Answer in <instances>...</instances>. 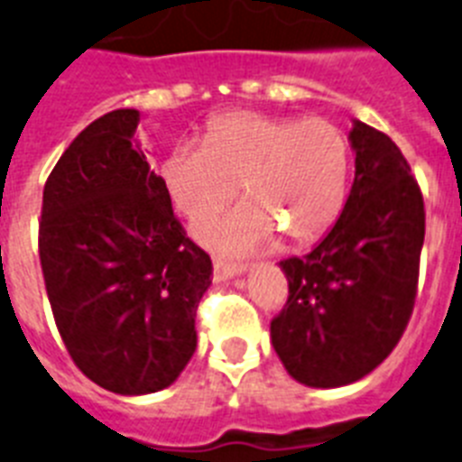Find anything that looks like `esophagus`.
Here are the masks:
<instances>
[{
    "label": "esophagus",
    "instance_id": "34e87169",
    "mask_svg": "<svg viewBox=\"0 0 462 462\" xmlns=\"http://www.w3.org/2000/svg\"><path fill=\"white\" fill-rule=\"evenodd\" d=\"M245 269L247 266H243V263H228L222 262V259H215V280L217 282H224V280L245 273Z\"/></svg>",
    "mask_w": 462,
    "mask_h": 462
}]
</instances>
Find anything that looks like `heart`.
<instances>
[{"label": "heart", "mask_w": 462, "mask_h": 462, "mask_svg": "<svg viewBox=\"0 0 462 462\" xmlns=\"http://www.w3.org/2000/svg\"><path fill=\"white\" fill-rule=\"evenodd\" d=\"M348 172V140L337 124L257 112L217 116L203 144H177L161 168L168 196L189 219L226 208L243 184L247 203L193 228L226 254L263 250L278 234L291 245L320 238L344 208Z\"/></svg>", "instance_id": "b5f03b06"}]
</instances>
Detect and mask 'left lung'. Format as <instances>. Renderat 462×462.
Listing matches in <instances>:
<instances>
[{
  "mask_svg": "<svg viewBox=\"0 0 462 462\" xmlns=\"http://www.w3.org/2000/svg\"><path fill=\"white\" fill-rule=\"evenodd\" d=\"M355 180L332 231L280 262L290 282L271 341L309 388H341L374 372L404 334L425 238L423 196L385 133L353 121Z\"/></svg>",
  "mask_w": 462,
  "mask_h": 462,
  "instance_id": "left-lung-1",
  "label": "left lung"
}]
</instances>
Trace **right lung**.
I'll return each instance as SVG.
<instances>
[{
    "label": "right lung",
    "mask_w": 462,
    "mask_h": 462,
    "mask_svg": "<svg viewBox=\"0 0 462 462\" xmlns=\"http://www.w3.org/2000/svg\"><path fill=\"white\" fill-rule=\"evenodd\" d=\"M137 109L86 125L43 187L39 259L74 365L116 395L175 383L196 350L212 262L135 140Z\"/></svg>",
    "instance_id": "right-lung-1"
}]
</instances>
